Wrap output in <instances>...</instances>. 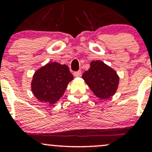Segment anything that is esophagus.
<instances>
[{
  "label": "esophagus",
  "instance_id": "34e87169",
  "mask_svg": "<svg viewBox=\"0 0 152 152\" xmlns=\"http://www.w3.org/2000/svg\"><path fill=\"white\" fill-rule=\"evenodd\" d=\"M74 75L75 77H79V76H81V71H76V72L74 73Z\"/></svg>",
  "mask_w": 152,
  "mask_h": 152
}]
</instances>
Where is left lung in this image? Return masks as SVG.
Wrapping results in <instances>:
<instances>
[{
    "mask_svg": "<svg viewBox=\"0 0 152 152\" xmlns=\"http://www.w3.org/2000/svg\"><path fill=\"white\" fill-rule=\"evenodd\" d=\"M82 78L94 95L101 99H109L116 92L119 77L116 72L102 61H92Z\"/></svg>",
    "mask_w": 152,
    "mask_h": 152,
    "instance_id": "left-lung-1",
    "label": "left lung"
}]
</instances>
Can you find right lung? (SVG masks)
Listing matches in <instances>:
<instances>
[{"mask_svg": "<svg viewBox=\"0 0 152 152\" xmlns=\"http://www.w3.org/2000/svg\"><path fill=\"white\" fill-rule=\"evenodd\" d=\"M74 79L68 66L57 62L48 63L33 76L31 91L41 102L51 104L63 96L68 84Z\"/></svg>", "mask_w": 152, "mask_h": 152, "instance_id": "obj_1", "label": "right lung"}]
</instances>
